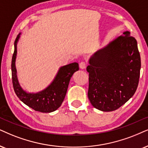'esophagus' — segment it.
<instances>
[{"instance_id":"obj_1","label":"esophagus","mask_w":148,"mask_h":148,"mask_svg":"<svg viewBox=\"0 0 148 148\" xmlns=\"http://www.w3.org/2000/svg\"><path fill=\"white\" fill-rule=\"evenodd\" d=\"M86 66H87V64H86L85 62H84V61H81V62L80 63L79 67L80 69H82V70L85 69L86 68Z\"/></svg>"}]
</instances>
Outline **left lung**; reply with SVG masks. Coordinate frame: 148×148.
<instances>
[{
  "instance_id": "8db88e82",
  "label": "left lung",
  "mask_w": 148,
  "mask_h": 148,
  "mask_svg": "<svg viewBox=\"0 0 148 148\" xmlns=\"http://www.w3.org/2000/svg\"><path fill=\"white\" fill-rule=\"evenodd\" d=\"M88 98L93 107L113 111L131 98L139 84L141 57L137 42L129 31L91 56Z\"/></svg>"
}]
</instances>
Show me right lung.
<instances>
[{
    "label": "right lung",
    "instance_id": "obj_1",
    "mask_svg": "<svg viewBox=\"0 0 148 148\" xmlns=\"http://www.w3.org/2000/svg\"><path fill=\"white\" fill-rule=\"evenodd\" d=\"M18 35L14 42V52L12 61V83L17 96L26 105L35 111L42 113H51L60 107L64 100L73 74L79 70L78 63H72L61 67L55 79L44 90L35 93H27L20 87L17 78L16 59L17 55V43L20 35Z\"/></svg>",
    "mask_w": 148,
    "mask_h": 148
}]
</instances>
